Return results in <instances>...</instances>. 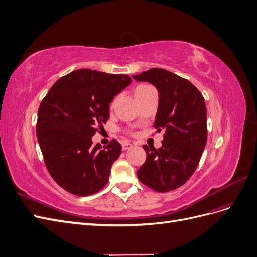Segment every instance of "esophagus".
Listing matches in <instances>:
<instances>
[{
    "instance_id": "obj_1",
    "label": "esophagus",
    "mask_w": 257,
    "mask_h": 257,
    "mask_svg": "<svg viewBox=\"0 0 257 257\" xmlns=\"http://www.w3.org/2000/svg\"><path fill=\"white\" fill-rule=\"evenodd\" d=\"M132 147H133V144H131L128 142H125V143L122 144V149L123 150H127V149H130V148H132Z\"/></svg>"
}]
</instances>
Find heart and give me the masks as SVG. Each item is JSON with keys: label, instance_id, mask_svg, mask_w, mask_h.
<instances>
[{"label": "heart", "instance_id": "b5f03b06", "mask_svg": "<svg viewBox=\"0 0 257 257\" xmlns=\"http://www.w3.org/2000/svg\"><path fill=\"white\" fill-rule=\"evenodd\" d=\"M150 89H152V87H150V85H147V84L137 85V87L135 88V91H134L135 96H137V95H139V94H143L144 92H146V91H148V90H150ZM111 105H113V102H112Z\"/></svg>", "mask_w": 257, "mask_h": 257}]
</instances>
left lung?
Wrapping results in <instances>:
<instances>
[{
    "instance_id": "8db88e82",
    "label": "left lung",
    "mask_w": 257,
    "mask_h": 257,
    "mask_svg": "<svg viewBox=\"0 0 257 257\" xmlns=\"http://www.w3.org/2000/svg\"><path fill=\"white\" fill-rule=\"evenodd\" d=\"M159 91L154 127L164 131L159 149L143 146L146 162L137 177L148 188L169 192L180 188L195 172L207 143V109L203 94L182 77L163 68L132 76Z\"/></svg>"
}]
</instances>
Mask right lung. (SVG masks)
I'll return each instance as SVG.
<instances>
[{
  "mask_svg": "<svg viewBox=\"0 0 257 257\" xmlns=\"http://www.w3.org/2000/svg\"><path fill=\"white\" fill-rule=\"evenodd\" d=\"M132 82L127 75L77 69L62 77L38 108L36 134L49 174L62 189L89 196L109 181L121 145L93 146L92 136L109 119V104Z\"/></svg>",
  "mask_w": 257,
  "mask_h": 257,
  "instance_id": "obj_1",
  "label": "right lung"
}]
</instances>
